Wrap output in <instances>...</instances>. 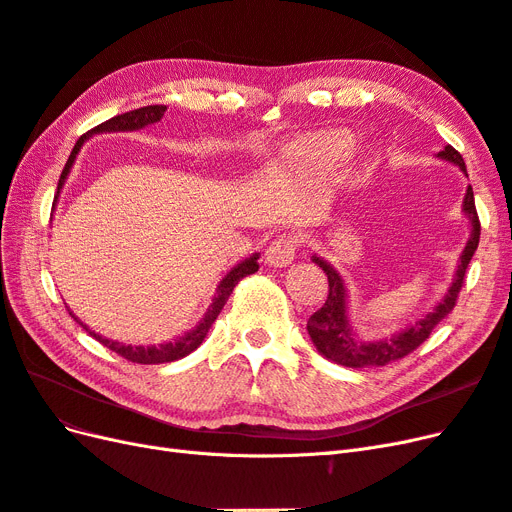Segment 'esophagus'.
<instances>
[{"label": "esophagus", "mask_w": 512, "mask_h": 512, "mask_svg": "<svg viewBox=\"0 0 512 512\" xmlns=\"http://www.w3.org/2000/svg\"><path fill=\"white\" fill-rule=\"evenodd\" d=\"M297 247H299V241L294 237H280V239L271 241L269 247H267V252H265L267 265L275 267V269L292 265L294 256H297Z\"/></svg>", "instance_id": "34e87169"}]
</instances>
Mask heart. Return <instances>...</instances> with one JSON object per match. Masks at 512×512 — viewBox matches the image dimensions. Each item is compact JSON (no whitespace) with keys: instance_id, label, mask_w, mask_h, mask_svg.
Instances as JSON below:
<instances>
[{"instance_id":"b5f03b06","label":"heart","mask_w":512,"mask_h":512,"mask_svg":"<svg viewBox=\"0 0 512 512\" xmlns=\"http://www.w3.org/2000/svg\"><path fill=\"white\" fill-rule=\"evenodd\" d=\"M354 138L350 132L344 130H333V132H322L316 136L303 138V141L294 143L288 149V158L292 162H305L309 166L318 168H335L342 164L352 151Z\"/></svg>"}]
</instances>
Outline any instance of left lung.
I'll list each match as a JSON object with an SVG mask.
<instances>
[{
    "label": "left lung",
    "instance_id": "1",
    "mask_svg": "<svg viewBox=\"0 0 512 512\" xmlns=\"http://www.w3.org/2000/svg\"><path fill=\"white\" fill-rule=\"evenodd\" d=\"M436 158L459 166L461 173L468 177L466 162H463L461 153L455 151L451 145H446ZM461 213L466 215V220L470 222V239L459 256L451 286H448V290L444 292V297L433 305L431 312L418 318L414 324H408L406 329L393 333L391 337H380V339L359 337L350 320V305H348L350 297H348V286L344 282L342 273H339L331 262H327L322 256L318 254L312 256V262H316V265L329 277L327 303H324L318 312L307 320V333L312 337V344L324 359H329L337 365L352 367V369L384 367L393 361L404 359L406 354H410L414 348H418L425 342L429 333L433 331V327H436V324L455 307L457 294L463 286V275H466V269L478 247L480 222L474 207L472 185H468L466 196H463Z\"/></svg>",
    "mask_w": 512,
    "mask_h": 512
}]
</instances>
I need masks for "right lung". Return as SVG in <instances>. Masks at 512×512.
<instances>
[{
	"label": "right lung",
	"mask_w": 512,
	"mask_h": 512,
	"mask_svg": "<svg viewBox=\"0 0 512 512\" xmlns=\"http://www.w3.org/2000/svg\"><path fill=\"white\" fill-rule=\"evenodd\" d=\"M164 111L166 106L164 104H151V106H143V108H136V111H130V113H123V115H117L113 119H108L104 123H100L98 128H94L91 132H87L85 136H81L79 141H76L70 158L64 166V170H61V177H59V183H57V196H55V203H53V209L57 205V198H59V192L64 190V183L70 175V170L74 166V160L76 156H79L81 147L89 141L91 136L96 134H104V132H136V130H143L147 126H151V123H156L164 117ZM258 258L260 254H252L243 258L241 262H237L235 267H232L222 280L218 284V288H215V294H213V301L211 305L207 307L205 316L198 320L196 327H192L190 331H185L183 335H179L177 339H173V342H164V344H158V346H132V344H121V342H115V339H108V337H102L100 333L91 331L87 324H83L79 318H76L70 309V316L81 324V327L91 335L96 337L98 342L102 346H106L108 350L117 352L119 356H123V359H128L132 363H141V365H158V363H170V361H177V359H183V356H188L192 350H196L200 344L205 342V337L211 329V324L215 322V318L220 316L222 307L226 305L228 297L232 294V290H235V286L243 280V277L252 275L258 271Z\"/></svg>",
	"instance_id": "right-lung-1"
}]
</instances>
